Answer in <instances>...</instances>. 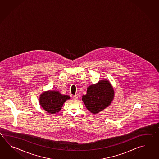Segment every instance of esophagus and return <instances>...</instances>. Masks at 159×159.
I'll return each instance as SVG.
<instances>
[{
  "label": "esophagus",
  "instance_id": "1",
  "mask_svg": "<svg viewBox=\"0 0 159 159\" xmlns=\"http://www.w3.org/2000/svg\"><path fill=\"white\" fill-rule=\"evenodd\" d=\"M78 98V95H74L73 97V98L74 99H77Z\"/></svg>",
  "mask_w": 159,
  "mask_h": 159
}]
</instances>
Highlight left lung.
<instances>
[{
	"instance_id": "obj_1",
	"label": "left lung",
	"mask_w": 159,
	"mask_h": 159,
	"mask_svg": "<svg viewBox=\"0 0 159 159\" xmlns=\"http://www.w3.org/2000/svg\"><path fill=\"white\" fill-rule=\"evenodd\" d=\"M114 92L108 81H101L88 88L87 94L83 95L82 101L88 110L97 114L110 105Z\"/></svg>"
}]
</instances>
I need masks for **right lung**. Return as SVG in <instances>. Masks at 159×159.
I'll list each match as a JSON object with an SVG mask.
<instances>
[{"label": "right lung", "mask_w": 159, "mask_h": 159, "mask_svg": "<svg viewBox=\"0 0 159 159\" xmlns=\"http://www.w3.org/2000/svg\"><path fill=\"white\" fill-rule=\"evenodd\" d=\"M70 97L62 95L58 91H49L41 94L40 103L44 110L50 114H55L60 111L67 99Z\"/></svg>", "instance_id": "add662e5"}]
</instances>
